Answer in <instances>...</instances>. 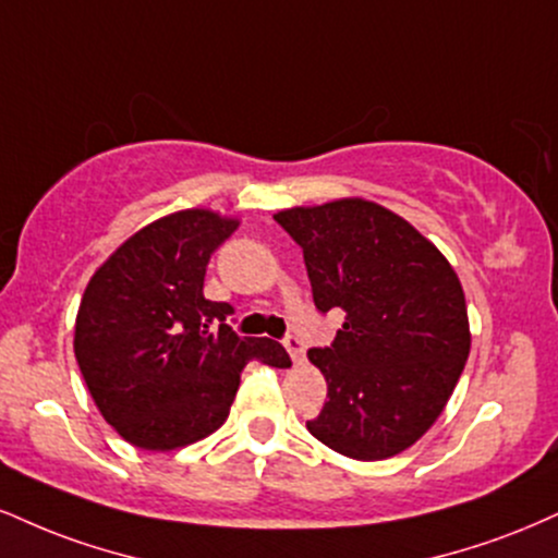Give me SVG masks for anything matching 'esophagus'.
<instances>
[{"instance_id": "obj_1", "label": "esophagus", "mask_w": 558, "mask_h": 558, "mask_svg": "<svg viewBox=\"0 0 558 558\" xmlns=\"http://www.w3.org/2000/svg\"><path fill=\"white\" fill-rule=\"evenodd\" d=\"M283 345H286L288 355H291V359H293V364H304V359H306L304 340L296 338V335H288V338L283 340Z\"/></svg>"}]
</instances>
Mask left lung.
<instances>
[{
    "label": "left lung",
    "instance_id": "8db88e82",
    "mask_svg": "<svg viewBox=\"0 0 558 558\" xmlns=\"http://www.w3.org/2000/svg\"><path fill=\"white\" fill-rule=\"evenodd\" d=\"M275 220L304 250L319 312H345L332 345L308 351L330 400L306 428L353 460L400 454L445 411L471 353L458 272L405 218L368 199L291 207Z\"/></svg>",
    "mask_w": 558,
    "mask_h": 558
}]
</instances>
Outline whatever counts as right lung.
<instances>
[{"instance_id":"obj_1","label":"right lung","mask_w":558,"mask_h":558,"mask_svg":"<svg viewBox=\"0 0 558 558\" xmlns=\"http://www.w3.org/2000/svg\"><path fill=\"white\" fill-rule=\"evenodd\" d=\"M236 218L192 207L153 220L93 272L75 359L100 415L130 445L169 452L223 426L250 361L288 368L286 348L241 338L233 306L205 299L210 254Z\"/></svg>"}]
</instances>
